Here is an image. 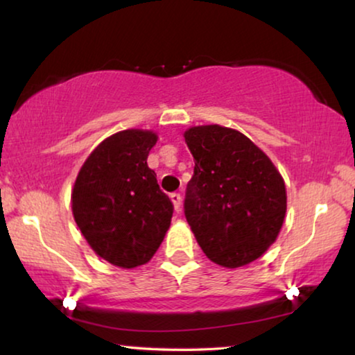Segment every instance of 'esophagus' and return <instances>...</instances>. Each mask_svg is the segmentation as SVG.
<instances>
[{"label":"esophagus","mask_w":355,"mask_h":355,"mask_svg":"<svg viewBox=\"0 0 355 355\" xmlns=\"http://www.w3.org/2000/svg\"><path fill=\"white\" fill-rule=\"evenodd\" d=\"M169 198H171V202H173V207H174V210L176 211H179V208H181V202H182V197L179 196V193H171V196H169Z\"/></svg>","instance_id":"obj_1"}]
</instances>
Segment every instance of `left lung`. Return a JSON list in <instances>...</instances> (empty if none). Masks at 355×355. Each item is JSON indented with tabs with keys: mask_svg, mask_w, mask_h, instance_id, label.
<instances>
[{
	"mask_svg": "<svg viewBox=\"0 0 355 355\" xmlns=\"http://www.w3.org/2000/svg\"><path fill=\"white\" fill-rule=\"evenodd\" d=\"M184 139L196 159L184 213L198 245L225 268L260 259L288 208L278 168L247 135L225 125H192Z\"/></svg>",
	"mask_w": 355,
	"mask_h": 355,
	"instance_id": "8db88e82",
	"label": "left lung"
}]
</instances>
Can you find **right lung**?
I'll return each instance as SVG.
<instances>
[{"instance_id":"add662e5","label":"right lung","mask_w":355,"mask_h":355,"mask_svg":"<svg viewBox=\"0 0 355 355\" xmlns=\"http://www.w3.org/2000/svg\"><path fill=\"white\" fill-rule=\"evenodd\" d=\"M157 132L125 129L106 137L79 169L71 192L72 215L87 244L119 268L152 260L164 239L173 203L148 168Z\"/></svg>"}]
</instances>
